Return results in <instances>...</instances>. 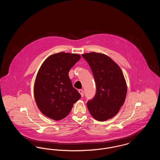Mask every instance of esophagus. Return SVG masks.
<instances>
[{
  "label": "esophagus",
  "instance_id": "1",
  "mask_svg": "<svg viewBox=\"0 0 160 160\" xmlns=\"http://www.w3.org/2000/svg\"><path fill=\"white\" fill-rule=\"evenodd\" d=\"M78 92L80 93V95H81V96H82V97H83L84 96V92L82 89H79L78 90Z\"/></svg>",
  "mask_w": 160,
  "mask_h": 160
}]
</instances>
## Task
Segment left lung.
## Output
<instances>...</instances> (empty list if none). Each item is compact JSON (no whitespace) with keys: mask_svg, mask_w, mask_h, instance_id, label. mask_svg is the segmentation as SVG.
I'll return each instance as SVG.
<instances>
[{"mask_svg":"<svg viewBox=\"0 0 160 160\" xmlns=\"http://www.w3.org/2000/svg\"><path fill=\"white\" fill-rule=\"evenodd\" d=\"M82 57L89 63L95 81L97 91L87 103L89 112L98 121L114 117L125 102L127 86L121 69L104 54L91 52Z\"/></svg>","mask_w":160,"mask_h":160,"instance_id":"obj_1","label":"left lung"}]
</instances>
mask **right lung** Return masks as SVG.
I'll use <instances>...</instances> for the list:
<instances>
[{"mask_svg":"<svg viewBox=\"0 0 160 160\" xmlns=\"http://www.w3.org/2000/svg\"><path fill=\"white\" fill-rule=\"evenodd\" d=\"M81 58L78 54L61 52L46 59L38 71L34 97L39 110L55 121L65 118L81 98L72 86L68 72Z\"/></svg>","mask_w":160,"mask_h":160,"instance_id":"add662e5","label":"right lung"}]
</instances>
